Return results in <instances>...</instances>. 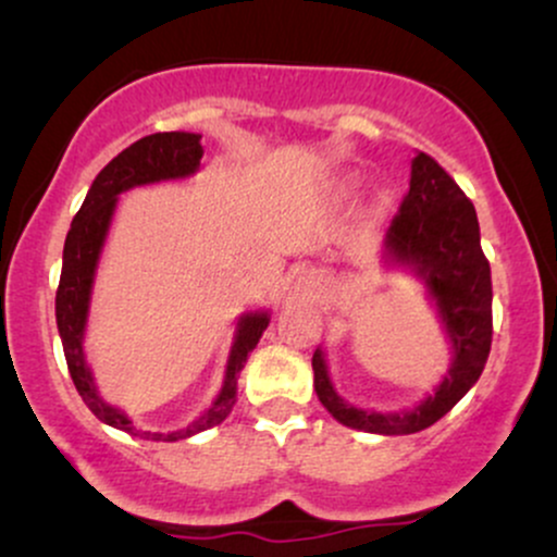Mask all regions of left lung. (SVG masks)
<instances>
[{"label": "left lung", "mask_w": 557, "mask_h": 557, "mask_svg": "<svg viewBox=\"0 0 557 557\" xmlns=\"http://www.w3.org/2000/svg\"><path fill=\"white\" fill-rule=\"evenodd\" d=\"M387 264L408 267L424 280L453 345V363L430 398L411 411L376 413L350 406L332 387L317 348L314 389L322 406L350 430L413 434L432 426L474 387L492 345V277L479 243L474 203L424 151L411 162V183L385 235Z\"/></svg>", "instance_id": "1"}]
</instances>
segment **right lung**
I'll return each mask as SVG.
<instances>
[{
	"label": "right lung",
	"mask_w": 557,
	"mask_h": 557,
	"mask_svg": "<svg viewBox=\"0 0 557 557\" xmlns=\"http://www.w3.org/2000/svg\"><path fill=\"white\" fill-rule=\"evenodd\" d=\"M201 157L203 149L198 133H154V136H146L127 146L125 151H120L96 175V181L86 194V201H83L73 225H70L65 251H62V274L54 300L57 330H60L62 348H65L67 369L75 382V389L81 393L83 403L91 408L96 419L114 426V430L140 434L144 440H157V443L159 440L162 443L185 440L190 434L209 430V426L222 424L227 419V413L235 406V395H238L240 369L246 367L248 354L257 348L261 332L270 324V314L267 311H251V314L240 317L235 343L230 348L225 382H222L220 395L209 406V411H203L196 421H190L188 426H183L177 432H140L120 408L104 403L99 398V393H96L91 369H88L86 356H83V332H86L88 300H91L96 264H99L101 246H104L107 230H110L114 207H117V196L123 190L136 188V185L177 181V177L194 175L198 164H201Z\"/></svg>",
	"instance_id": "1"
}]
</instances>
